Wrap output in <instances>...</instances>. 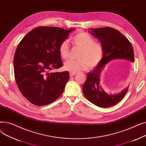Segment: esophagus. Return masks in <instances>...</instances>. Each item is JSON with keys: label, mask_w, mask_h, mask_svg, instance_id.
Masks as SVG:
<instances>
[{"label": "esophagus", "mask_w": 146, "mask_h": 146, "mask_svg": "<svg viewBox=\"0 0 146 146\" xmlns=\"http://www.w3.org/2000/svg\"><path fill=\"white\" fill-rule=\"evenodd\" d=\"M76 73H74V72H70V73H69V74H70V76H73L76 74Z\"/></svg>", "instance_id": "esophagus-1"}]
</instances>
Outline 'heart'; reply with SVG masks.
<instances>
[{"instance_id":"b5f03b06","label":"heart","mask_w":146,"mask_h":146,"mask_svg":"<svg viewBox=\"0 0 146 146\" xmlns=\"http://www.w3.org/2000/svg\"><path fill=\"white\" fill-rule=\"evenodd\" d=\"M72 42L76 47L81 49L78 60H68L64 63L66 70L76 73L85 70L89 67L97 66L102 61L104 50L102 45L95 42V39L86 33H79L72 38ZM60 55L63 59L70 56V46L67 40L61 42L59 45Z\"/></svg>"}]
</instances>
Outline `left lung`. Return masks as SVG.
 <instances>
[{"label": "left lung", "mask_w": 146, "mask_h": 146, "mask_svg": "<svg viewBox=\"0 0 146 146\" xmlns=\"http://www.w3.org/2000/svg\"><path fill=\"white\" fill-rule=\"evenodd\" d=\"M92 34L100 41L104 48V57L93 70L88 73L83 86V92L88 100L94 105L107 108L116 105L125 96L128 88L117 95H108L100 84V74L105 65L114 59L122 58L134 61V50L127 38L119 31L111 27L90 29Z\"/></svg>", "instance_id": "left-lung-1"}]
</instances>
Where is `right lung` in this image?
<instances>
[{"instance_id":"1","label":"right lung","mask_w":146,"mask_h":146,"mask_svg":"<svg viewBox=\"0 0 146 146\" xmlns=\"http://www.w3.org/2000/svg\"><path fill=\"white\" fill-rule=\"evenodd\" d=\"M73 29L38 27L19 43L13 59L15 79L21 93L31 104L48 105L63 92L69 73L51 70L63 66L59 45Z\"/></svg>"}]
</instances>
